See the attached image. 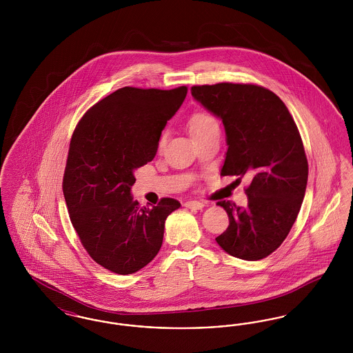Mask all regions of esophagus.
Segmentation results:
<instances>
[{
	"label": "esophagus",
	"mask_w": 353,
	"mask_h": 353,
	"mask_svg": "<svg viewBox=\"0 0 353 353\" xmlns=\"http://www.w3.org/2000/svg\"><path fill=\"white\" fill-rule=\"evenodd\" d=\"M185 206L189 208V209H196V210H200L205 205L200 201H186L185 202Z\"/></svg>",
	"instance_id": "1"
}]
</instances>
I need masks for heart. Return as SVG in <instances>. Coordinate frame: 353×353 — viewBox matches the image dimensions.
Listing matches in <instances>:
<instances>
[{
	"label": "heart",
	"mask_w": 353,
	"mask_h": 353,
	"mask_svg": "<svg viewBox=\"0 0 353 353\" xmlns=\"http://www.w3.org/2000/svg\"><path fill=\"white\" fill-rule=\"evenodd\" d=\"M188 130L193 139H197L210 131L219 130V121L209 112H203V111L194 112L190 118L188 119ZM163 145H164V136H161L159 140V147L161 148Z\"/></svg>",
	"instance_id": "heart-1"
}]
</instances>
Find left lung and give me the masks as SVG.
I'll return each instance as SVG.
<instances>
[{
    "instance_id": "left-lung-1",
    "label": "left lung",
    "mask_w": 353,
    "mask_h": 353,
    "mask_svg": "<svg viewBox=\"0 0 353 353\" xmlns=\"http://www.w3.org/2000/svg\"><path fill=\"white\" fill-rule=\"evenodd\" d=\"M192 95L223 123L221 176L252 179L246 208L217 202L229 226L216 241L235 258L263 259L282 245L304 199L308 163L298 127L279 97L256 84L193 85Z\"/></svg>"
}]
</instances>
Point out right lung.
<instances>
[{"instance_id":"1","label":"right lung","mask_w":353,"mask_h":353,"mask_svg":"<svg viewBox=\"0 0 353 353\" xmlns=\"http://www.w3.org/2000/svg\"><path fill=\"white\" fill-rule=\"evenodd\" d=\"M188 92L123 87L92 105L75 127L63 176L71 223L85 252L120 275L147 266L163 245L164 225L181 203L140 208L134 169L153 160L161 131Z\"/></svg>"}]
</instances>
